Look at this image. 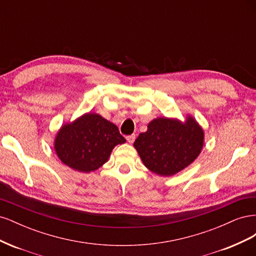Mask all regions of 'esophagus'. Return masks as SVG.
<instances>
[{"mask_svg":"<svg viewBox=\"0 0 256 256\" xmlns=\"http://www.w3.org/2000/svg\"><path fill=\"white\" fill-rule=\"evenodd\" d=\"M126 138H127V141H128L130 144H132V143L134 142V140H136V134H130V136H126Z\"/></svg>","mask_w":256,"mask_h":256,"instance_id":"34e87169","label":"esophagus"}]
</instances>
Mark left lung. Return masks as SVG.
<instances>
[{"mask_svg": "<svg viewBox=\"0 0 256 256\" xmlns=\"http://www.w3.org/2000/svg\"><path fill=\"white\" fill-rule=\"evenodd\" d=\"M203 142V129L192 118L184 124L160 118L148 124L134 146L147 168L161 176H172L196 160Z\"/></svg>", "mask_w": 256, "mask_h": 256, "instance_id": "obj_1", "label": "left lung"}]
</instances>
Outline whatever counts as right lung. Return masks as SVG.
Masks as SVG:
<instances>
[{
	"instance_id": "1",
	"label": "right lung",
	"mask_w": 256,
	"mask_h": 256,
	"mask_svg": "<svg viewBox=\"0 0 256 256\" xmlns=\"http://www.w3.org/2000/svg\"><path fill=\"white\" fill-rule=\"evenodd\" d=\"M126 140L114 124L88 113L60 128L54 148L63 164L76 171H95L108 161L112 150Z\"/></svg>"
}]
</instances>
